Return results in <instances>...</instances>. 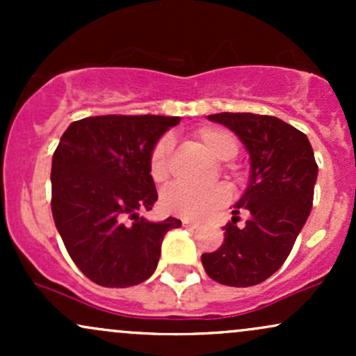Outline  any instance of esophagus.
Here are the masks:
<instances>
[{"label":"esophagus","instance_id":"34e87169","mask_svg":"<svg viewBox=\"0 0 356 356\" xmlns=\"http://www.w3.org/2000/svg\"><path fill=\"white\" fill-rule=\"evenodd\" d=\"M182 224L186 227H189V229H197V227L201 226V222H199V220H192V219H182Z\"/></svg>","mask_w":356,"mask_h":356}]
</instances>
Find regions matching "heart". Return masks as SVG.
Wrapping results in <instances>:
<instances>
[{
  "label": "heart",
  "mask_w": 356,
  "mask_h": 356,
  "mask_svg": "<svg viewBox=\"0 0 356 356\" xmlns=\"http://www.w3.org/2000/svg\"><path fill=\"white\" fill-rule=\"evenodd\" d=\"M195 137L214 155L218 161H231L239 152L238 137L231 130L218 125H202L195 130ZM174 140L167 134L155 142L149 155V172L154 182L162 184L167 181L170 172V155H172ZM224 174L238 177V167L224 164ZM231 199L229 187L216 184L211 187H191L186 184H172L162 192V207L169 214L184 219H202L218 207L224 206Z\"/></svg>",
  "instance_id": "heart-1"
}]
</instances>
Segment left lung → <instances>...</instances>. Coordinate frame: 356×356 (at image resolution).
Listing matches in <instances>:
<instances>
[{
	"label": "left lung",
	"mask_w": 356,
	"mask_h": 356,
	"mask_svg": "<svg viewBox=\"0 0 356 356\" xmlns=\"http://www.w3.org/2000/svg\"><path fill=\"white\" fill-rule=\"evenodd\" d=\"M246 145L251 179L224 226V243L201 256L207 276L220 284L248 288L263 283L283 266L313 206L318 165L308 137L277 117L214 113ZM250 211L244 228L238 212Z\"/></svg>",
	"instance_id": "obj_1"
}]
</instances>
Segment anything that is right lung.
<instances>
[{
	"label": "right lung",
	"mask_w": 356,
	"mask_h": 356,
	"mask_svg": "<svg viewBox=\"0 0 356 356\" xmlns=\"http://www.w3.org/2000/svg\"><path fill=\"white\" fill-rule=\"evenodd\" d=\"M179 117L100 115L70 124L53 152L51 212L65 248L88 280L129 288L152 276L164 236L181 220L149 222L157 189L155 142Z\"/></svg>",
	"instance_id": "obj_1"
}]
</instances>
